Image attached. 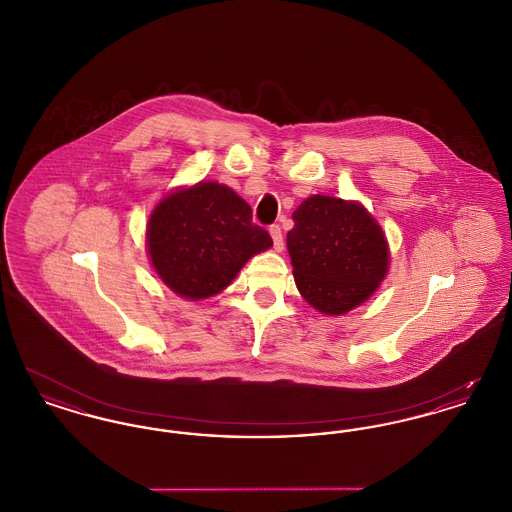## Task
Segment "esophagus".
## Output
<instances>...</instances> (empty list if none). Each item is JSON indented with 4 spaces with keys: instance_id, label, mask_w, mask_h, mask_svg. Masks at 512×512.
Wrapping results in <instances>:
<instances>
[{
    "instance_id": "1",
    "label": "esophagus",
    "mask_w": 512,
    "mask_h": 512,
    "mask_svg": "<svg viewBox=\"0 0 512 512\" xmlns=\"http://www.w3.org/2000/svg\"><path fill=\"white\" fill-rule=\"evenodd\" d=\"M268 232H270V236H272L274 249H276V251H282V249H284V236H282V228H280L278 224H272V226L268 228Z\"/></svg>"
}]
</instances>
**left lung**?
I'll list each match as a JSON object with an SVG mask.
<instances>
[{
    "mask_svg": "<svg viewBox=\"0 0 512 512\" xmlns=\"http://www.w3.org/2000/svg\"><path fill=\"white\" fill-rule=\"evenodd\" d=\"M288 232L297 290L324 315L361 305L388 272V244L361 203L313 195L293 211Z\"/></svg>",
    "mask_w": 512,
    "mask_h": 512,
    "instance_id": "1",
    "label": "left lung"
}]
</instances>
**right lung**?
Instances as JSON below:
<instances>
[{
    "label": "right lung",
    "mask_w": 512,
    "mask_h": 512,
    "mask_svg": "<svg viewBox=\"0 0 512 512\" xmlns=\"http://www.w3.org/2000/svg\"><path fill=\"white\" fill-rule=\"evenodd\" d=\"M251 219L244 199L217 182L169 194L147 224L151 265L182 297L222 292L249 257L272 245L267 230Z\"/></svg>",
    "instance_id": "add662e5"
}]
</instances>
